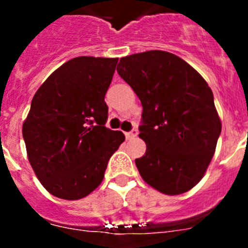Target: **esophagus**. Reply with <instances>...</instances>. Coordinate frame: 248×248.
I'll return each instance as SVG.
<instances>
[{"label":"esophagus","instance_id":"34e87169","mask_svg":"<svg viewBox=\"0 0 248 248\" xmlns=\"http://www.w3.org/2000/svg\"><path fill=\"white\" fill-rule=\"evenodd\" d=\"M138 135V130L137 129H133V130L128 131V133H125V137L126 139H131V138H135Z\"/></svg>","mask_w":248,"mask_h":248}]
</instances>
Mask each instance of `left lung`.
<instances>
[{
	"mask_svg": "<svg viewBox=\"0 0 248 248\" xmlns=\"http://www.w3.org/2000/svg\"><path fill=\"white\" fill-rule=\"evenodd\" d=\"M117 71L143 105L139 137L146 151L135 159L143 180L165 195L191 190L221 134L209 84L189 63L164 50L123 57Z\"/></svg>",
	"mask_w": 248,
	"mask_h": 248,
	"instance_id": "left-lung-1",
	"label": "left lung"
}]
</instances>
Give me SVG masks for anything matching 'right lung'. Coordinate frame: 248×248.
Masks as SVG:
<instances>
[{
  "label": "right lung",
  "mask_w": 248,
  "mask_h": 248,
  "mask_svg": "<svg viewBox=\"0 0 248 248\" xmlns=\"http://www.w3.org/2000/svg\"><path fill=\"white\" fill-rule=\"evenodd\" d=\"M118 58L77 57L34 94L22 134L34 174L49 194L79 200L95 190L111 155L125 140L105 126Z\"/></svg>",
  "instance_id": "obj_1"
}]
</instances>
